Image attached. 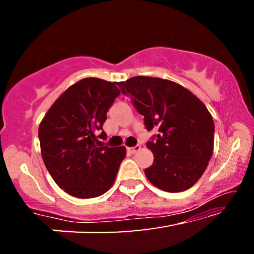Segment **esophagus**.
<instances>
[{
	"instance_id": "esophagus-1",
	"label": "esophagus",
	"mask_w": 254,
	"mask_h": 254,
	"mask_svg": "<svg viewBox=\"0 0 254 254\" xmlns=\"http://www.w3.org/2000/svg\"><path fill=\"white\" fill-rule=\"evenodd\" d=\"M127 150L129 151L130 154H135V152H137L138 150H141V145L137 144V145H135V147H133V148H127Z\"/></svg>"
}]
</instances>
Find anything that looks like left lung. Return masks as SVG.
I'll list each match as a JSON object with an SVG mask.
<instances>
[{"instance_id": "1", "label": "left lung", "mask_w": 254, "mask_h": 254, "mask_svg": "<svg viewBox=\"0 0 254 254\" xmlns=\"http://www.w3.org/2000/svg\"><path fill=\"white\" fill-rule=\"evenodd\" d=\"M118 85L144 117L147 129L158 130L147 143L154 154V163L144 170L149 182L170 193L189 190L213 156L215 127L206 105L169 79L135 76Z\"/></svg>"}]
</instances>
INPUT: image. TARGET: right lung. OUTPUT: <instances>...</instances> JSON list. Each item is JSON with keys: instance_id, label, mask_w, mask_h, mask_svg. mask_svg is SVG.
Listing matches in <instances>:
<instances>
[{"instance_id": "add662e5", "label": "right lung", "mask_w": 254, "mask_h": 254, "mask_svg": "<svg viewBox=\"0 0 254 254\" xmlns=\"http://www.w3.org/2000/svg\"><path fill=\"white\" fill-rule=\"evenodd\" d=\"M117 82L83 78L69 86L39 125L40 150L58 186L79 199L103 195L126 157L125 147H99L107 110L120 95ZM102 130L99 137L96 134Z\"/></svg>"}]
</instances>
